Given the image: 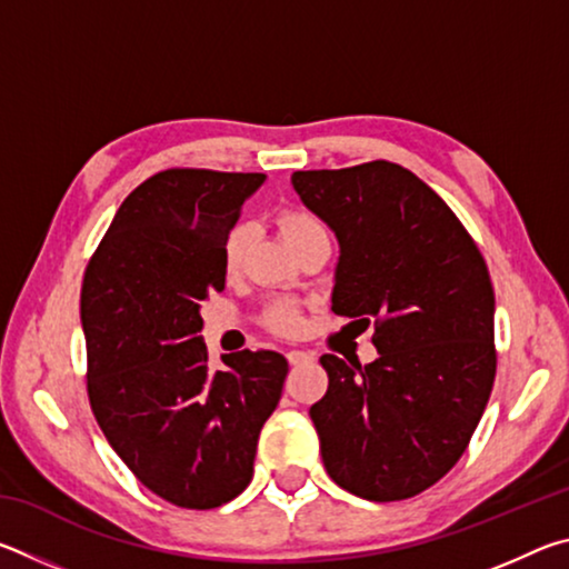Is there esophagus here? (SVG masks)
Segmentation results:
<instances>
[{
  "instance_id": "obj_1",
  "label": "esophagus",
  "mask_w": 569,
  "mask_h": 569,
  "mask_svg": "<svg viewBox=\"0 0 569 569\" xmlns=\"http://www.w3.org/2000/svg\"><path fill=\"white\" fill-rule=\"evenodd\" d=\"M286 359H288V363H291V366H301V363L313 361V353H308V351H288Z\"/></svg>"
}]
</instances>
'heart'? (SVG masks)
I'll return each instance as SVG.
<instances>
[{
    "mask_svg": "<svg viewBox=\"0 0 569 569\" xmlns=\"http://www.w3.org/2000/svg\"><path fill=\"white\" fill-rule=\"evenodd\" d=\"M278 228H281L283 238L293 248L306 243L308 238L326 233L321 220L316 218L311 210H303V208H283L281 213H278ZM248 238H250V228L246 223H238L228 230V236L223 240V266L228 273L238 271V266L243 261V253L248 248ZM263 319L268 329H273L278 333H293L298 331V326H301V313H298V308L286 301H273L266 308Z\"/></svg>",
    "mask_w": 569,
    "mask_h": 569,
    "instance_id": "b5f03b06",
    "label": "heart"
}]
</instances>
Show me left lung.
I'll use <instances>...</instances> for the list:
<instances>
[{"label": "left lung", "instance_id": "8db88e82", "mask_svg": "<svg viewBox=\"0 0 569 569\" xmlns=\"http://www.w3.org/2000/svg\"><path fill=\"white\" fill-rule=\"evenodd\" d=\"M293 188L341 243L331 311L373 323L379 359L321 356L311 407L329 477L371 502L417 497L469 447L497 373L495 288L475 238L389 160L298 170Z\"/></svg>", "mask_w": 569, "mask_h": 569}]
</instances>
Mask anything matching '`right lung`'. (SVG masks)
<instances>
[{
    "instance_id": "add662e5",
    "label": "right lung",
    "mask_w": 569,
    "mask_h": 569,
    "mask_svg": "<svg viewBox=\"0 0 569 569\" xmlns=\"http://www.w3.org/2000/svg\"><path fill=\"white\" fill-rule=\"evenodd\" d=\"M263 172L170 168L140 182L88 268L80 316L88 397L110 447L182 509L230 502L253 477L288 361L238 351L213 369L200 303L226 288L223 240Z\"/></svg>"
}]
</instances>
